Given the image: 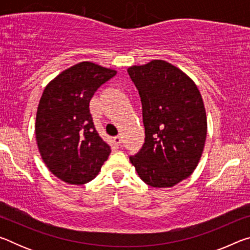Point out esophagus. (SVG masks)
I'll return each mask as SVG.
<instances>
[{
	"label": "esophagus",
	"instance_id": "34e87169",
	"mask_svg": "<svg viewBox=\"0 0 250 250\" xmlns=\"http://www.w3.org/2000/svg\"><path fill=\"white\" fill-rule=\"evenodd\" d=\"M113 142H115L117 146H120L121 145V138L120 137H115V138H113Z\"/></svg>",
	"mask_w": 250,
	"mask_h": 250
}]
</instances>
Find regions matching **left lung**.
Returning <instances> with one entry per match:
<instances>
[{"mask_svg": "<svg viewBox=\"0 0 250 250\" xmlns=\"http://www.w3.org/2000/svg\"><path fill=\"white\" fill-rule=\"evenodd\" d=\"M142 103L146 139L130 156L152 188H172L195 170L204 150L207 120L195 83L180 68L154 59L128 68Z\"/></svg>", "mask_w": 250, "mask_h": 250, "instance_id": "1", "label": "left lung"}]
</instances>
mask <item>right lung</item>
<instances>
[{
    "label": "right lung",
    "instance_id": "add662e5",
    "mask_svg": "<svg viewBox=\"0 0 250 250\" xmlns=\"http://www.w3.org/2000/svg\"><path fill=\"white\" fill-rule=\"evenodd\" d=\"M117 74L91 62L62 71L44 89L36 112L37 146L46 167L68 184L98 175L110 146L97 132L89 103L101 84Z\"/></svg>",
    "mask_w": 250,
    "mask_h": 250
}]
</instances>
